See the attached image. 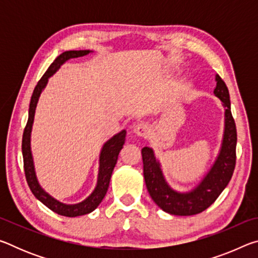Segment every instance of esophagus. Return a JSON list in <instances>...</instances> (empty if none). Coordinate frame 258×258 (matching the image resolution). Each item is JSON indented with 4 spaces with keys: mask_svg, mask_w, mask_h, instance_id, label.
Instances as JSON below:
<instances>
[{
    "mask_svg": "<svg viewBox=\"0 0 258 258\" xmlns=\"http://www.w3.org/2000/svg\"><path fill=\"white\" fill-rule=\"evenodd\" d=\"M150 132V127L148 124L145 123H140L138 125L134 126V133L138 135V137L141 138H147L149 135Z\"/></svg>",
    "mask_w": 258,
    "mask_h": 258,
    "instance_id": "esophagus-1",
    "label": "esophagus"
}]
</instances>
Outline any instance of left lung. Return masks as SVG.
Segmentation results:
<instances>
[{
    "instance_id": "left-lung-1",
    "label": "left lung",
    "mask_w": 258,
    "mask_h": 258,
    "mask_svg": "<svg viewBox=\"0 0 258 258\" xmlns=\"http://www.w3.org/2000/svg\"><path fill=\"white\" fill-rule=\"evenodd\" d=\"M216 87L214 94L225 107V128L222 149L217 160L203 182L189 194H178L165 182L160 166L150 148L145 147L141 151L143 160V175L147 189L154 202L164 212L178 216L196 215L204 212L218 198L232 177L235 167V147L237 128L231 113L230 94L228 86L220 75H216Z\"/></svg>"
}]
</instances>
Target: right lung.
Listing matches in <instances>:
<instances>
[{"instance_id": "right-lung-1", "label": "right lung", "mask_w": 258, "mask_h": 258, "mask_svg": "<svg viewBox=\"0 0 258 258\" xmlns=\"http://www.w3.org/2000/svg\"><path fill=\"white\" fill-rule=\"evenodd\" d=\"M87 53H90L89 50L84 51H66L63 53H61L58 58H56L53 62L50 64V67L47 68L44 75L41 77V80L38 81L37 85L35 86L34 92L30 99L29 104V115L27 124L25 126L24 134H23V143H21V148H23V157H24V171L26 181L28 183V186L30 191L33 192V195L36 197L41 203L45 205L47 208H50L52 212H54L59 215L67 216V217H75L85 215L93 212L97 208L100 203L102 202V199L106 196L109 182H110V177L115 165L118 159V155L123 148L125 143V135L126 131H121L118 134H116L115 137H112L109 141L103 146L101 155H100V169H99V178H98V185L93 191V194L90 196L89 198H86L84 202L76 205H64L62 203H59L58 200L52 198L46 192L42 189L38 184L35 176L34 172V165H33V158H32V152H30V145H29V137H30V130H32V124L34 120V113L35 108L38 101V97L42 92V90L44 89L47 78L53 75V74L58 71L61 64L64 61L72 58H78V56H83Z\"/></svg>"}]
</instances>
